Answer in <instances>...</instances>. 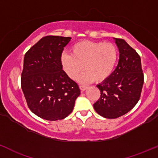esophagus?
<instances>
[{
	"label": "esophagus",
	"mask_w": 158,
	"mask_h": 158,
	"mask_svg": "<svg viewBox=\"0 0 158 158\" xmlns=\"http://www.w3.org/2000/svg\"><path fill=\"white\" fill-rule=\"evenodd\" d=\"M79 89H80L81 91H85L88 89V86L83 85H79Z\"/></svg>",
	"instance_id": "esophagus-1"
}]
</instances>
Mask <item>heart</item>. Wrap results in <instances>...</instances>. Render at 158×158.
<instances>
[{"label": "heart", "instance_id": "1", "mask_svg": "<svg viewBox=\"0 0 158 158\" xmlns=\"http://www.w3.org/2000/svg\"><path fill=\"white\" fill-rule=\"evenodd\" d=\"M118 57V49L113 43L85 40L73 44L70 54H62L61 64L72 79H77L84 66L85 71L79 78L81 82H100L112 74Z\"/></svg>", "mask_w": 158, "mask_h": 158}]
</instances>
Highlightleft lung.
<instances>
[{
	"label": "left lung",
	"mask_w": 158,
	"mask_h": 158,
	"mask_svg": "<svg viewBox=\"0 0 158 158\" xmlns=\"http://www.w3.org/2000/svg\"><path fill=\"white\" fill-rule=\"evenodd\" d=\"M119 51L117 67L107 79L98 85L101 97L94 108L101 117L116 119L133 108L144 83L141 58L123 39H115Z\"/></svg>",
	"instance_id": "8db88e82"
}]
</instances>
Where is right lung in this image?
<instances>
[{
    "label": "right lung",
    "mask_w": 158,
    "mask_h": 158,
    "mask_svg": "<svg viewBox=\"0 0 158 158\" xmlns=\"http://www.w3.org/2000/svg\"><path fill=\"white\" fill-rule=\"evenodd\" d=\"M70 37L48 35L26 53L21 87L33 114L50 121L66 118L80 94L79 85L63 69L61 55Z\"/></svg>",
    "instance_id": "right-lung-1"
}]
</instances>
